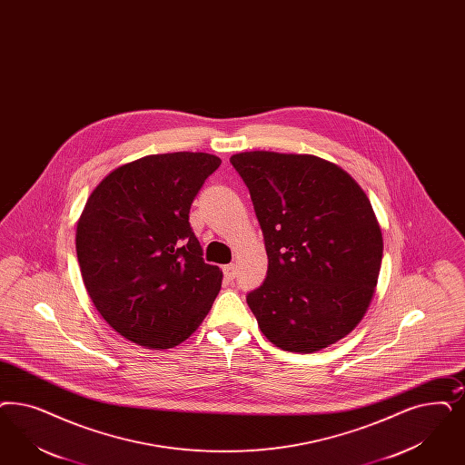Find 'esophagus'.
Masks as SVG:
<instances>
[{
	"mask_svg": "<svg viewBox=\"0 0 465 465\" xmlns=\"http://www.w3.org/2000/svg\"><path fill=\"white\" fill-rule=\"evenodd\" d=\"M223 276L226 282H233V280H235V276H237L235 264H226L223 268Z\"/></svg>",
	"mask_w": 465,
	"mask_h": 465,
	"instance_id": "obj_1",
	"label": "esophagus"
}]
</instances>
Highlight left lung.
<instances>
[{"label": "left lung", "instance_id": "1", "mask_svg": "<svg viewBox=\"0 0 465 465\" xmlns=\"http://www.w3.org/2000/svg\"><path fill=\"white\" fill-rule=\"evenodd\" d=\"M268 254L247 304L264 337L290 352L321 351L368 311L383 257L368 195L340 166L311 154L239 153Z\"/></svg>", "mask_w": 465, "mask_h": 465}]
</instances>
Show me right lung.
<instances>
[{
  "label": "right lung",
  "instance_id": "obj_1",
  "mask_svg": "<svg viewBox=\"0 0 465 465\" xmlns=\"http://www.w3.org/2000/svg\"><path fill=\"white\" fill-rule=\"evenodd\" d=\"M220 164L206 153L144 156L113 170L85 203L75 239L84 285L134 343H182L222 289L223 272L204 262L189 223L195 195Z\"/></svg>",
  "mask_w": 465,
  "mask_h": 465
}]
</instances>
